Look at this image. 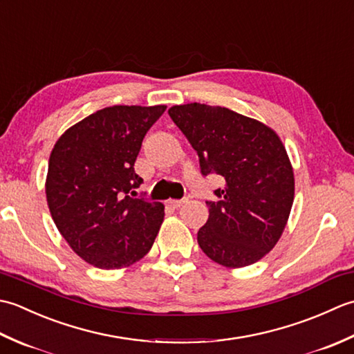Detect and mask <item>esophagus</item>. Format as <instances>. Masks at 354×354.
I'll use <instances>...</instances> for the list:
<instances>
[{
    "mask_svg": "<svg viewBox=\"0 0 354 354\" xmlns=\"http://www.w3.org/2000/svg\"><path fill=\"white\" fill-rule=\"evenodd\" d=\"M187 202V199H170L169 205H171L173 208H179L181 205H184Z\"/></svg>",
    "mask_w": 354,
    "mask_h": 354,
    "instance_id": "1",
    "label": "esophagus"
}]
</instances>
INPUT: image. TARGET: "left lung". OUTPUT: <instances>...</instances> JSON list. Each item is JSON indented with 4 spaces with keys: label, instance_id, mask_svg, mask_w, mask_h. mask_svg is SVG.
I'll use <instances>...</instances> for the list:
<instances>
[{
    "label": "left lung",
    "instance_id": "left-lung-1",
    "mask_svg": "<svg viewBox=\"0 0 354 354\" xmlns=\"http://www.w3.org/2000/svg\"><path fill=\"white\" fill-rule=\"evenodd\" d=\"M169 115L196 150L204 176L225 179L207 201L208 221L198 231L207 257L243 268L272 250L288 223L295 179L280 137L257 120L222 106L176 104Z\"/></svg>",
    "mask_w": 354,
    "mask_h": 354
}]
</instances>
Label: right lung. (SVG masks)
<instances>
[{"instance_id":"1","label":"right lung","mask_w":354,"mask_h":354,"mask_svg":"<svg viewBox=\"0 0 354 354\" xmlns=\"http://www.w3.org/2000/svg\"><path fill=\"white\" fill-rule=\"evenodd\" d=\"M165 108L100 109L66 129L51 150L45 181L50 213L71 250L89 265L131 266L155 242L164 205L132 198L142 183L133 164Z\"/></svg>"}]
</instances>
